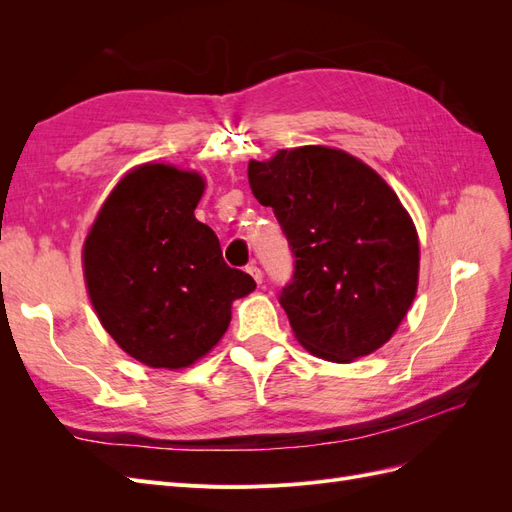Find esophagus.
<instances>
[{
    "instance_id": "34e87169",
    "label": "esophagus",
    "mask_w": 512,
    "mask_h": 512,
    "mask_svg": "<svg viewBox=\"0 0 512 512\" xmlns=\"http://www.w3.org/2000/svg\"><path fill=\"white\" fill-rule=\"evenodd\" d=\"M247 273H250L254 280H256V284H262V271H260V267H256V265H250L247 267Z\"/></svg>"
}]
</instances>
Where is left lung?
<instances>
[{
  "label": "left lung",
  "mask_w": 512,
  "mask_h": 512,
  "mask_svg": "<svg viewBox=\"0 0 512 512\" xmlns=\"http://www.w3.org/2000/svg\"><path fill=\"white\" fill-rule=\"evenodd\" d=\"M297 258L280 303L297 342L352 363L382 348L416 297L421 245L399 196L348 151L303 145L247 164Z\"/></svg>",
  "instance_id": "1"
}]
</instances>
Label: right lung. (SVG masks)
I'll list each match as a JSON object with an SVG mask.
<instances>
[{
    "instance_id": "obj_1",
    "label": "right lung",
    "mask_w": 512,
    "mask_h": 512,
    "mask_svg": "<svg viewBox=\"0 0 512 512\" xmlns=\"http://www.w3.org/2000/svg\"><path fill=\"white\" fill-rule=\"evenodd\" d=\"M205 185L196 170L138 164L106 196L83 243L98 320L147 367L173 371L203 359L224 337L232 303L256 288L194 218Z\"/></svg>"
}]
</instances>
